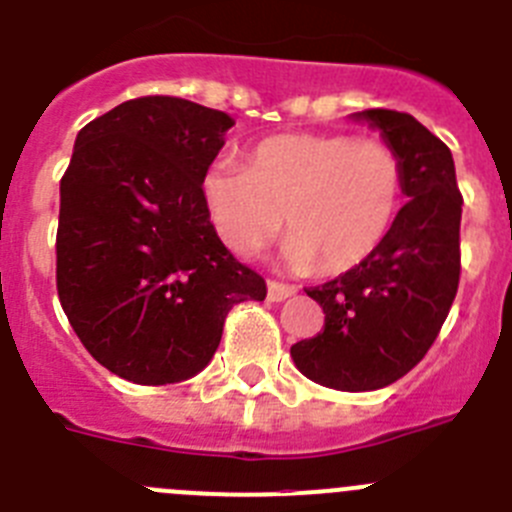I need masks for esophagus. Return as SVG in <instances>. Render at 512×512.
I'll list each match as a JSON object with an SVG mask.
<instances>
[{
	"label": "esophagus",
	"mask_w": 512,
	"mask_h": 512,
	"mask_svg": "<svg viewBox=\"0 0 512 512\" xmlns=\"http://www.w3.org/2000/svg\"><path fill=\"white\" fill-rule=\"evenodd\" d=\"M290 295H295L293 285L278 283V280H267V300H272V303H280V300L290 298Z\"/></svg>",
	"instance_id": "1"
}]
</instances>
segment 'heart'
<instances>
[{"instance_id":"b5f03b06","label":"heart","mask_w":512,"mask_h":512,"mask_svg":"<svg viewBox=\"0 0 512 512\" xmlns=\"http://www.w3.org/2000/svg\"><path fill=\"white\" fill-rule=\"evenodd\" d=\"M202 199L217 237L237 255L262 252L288 222L285 260L338 275L389 237L404 202V164L381 138L278 133L255 143L245 166H209Z\"/></svg>"}]
</instances>
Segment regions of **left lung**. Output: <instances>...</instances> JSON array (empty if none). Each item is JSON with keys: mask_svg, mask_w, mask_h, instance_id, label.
Listing matches in <instances>:
<instances>
[{"mask_svg": "<svg viewBox=\"0 0 512 512\" xmlns=\"http://www.w3.org/2000/svg\"><path fill=\"white\" fill-rule=\"evenodd\" d=\"M404 164L401 207L384 245L305 293L326 313L323 331L290 348L310 381L338 391L394 384L432 348L460 285L462 194L450 148L409 113L369 108Z\"/></svg>", "mask_w": 512, "mask_h": 512, "instance_id": "obj_1", "label": "left lung"}]
</instances>
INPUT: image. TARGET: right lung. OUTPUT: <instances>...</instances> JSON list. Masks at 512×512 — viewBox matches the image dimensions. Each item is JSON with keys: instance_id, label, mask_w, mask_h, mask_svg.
<instances>
[{"instance_id": "add662e5", "label": "right lung", "mask_w": 512, "mask_h": 512, "mask_svg": "<svg viewBox=\"0 0 512 512\" xmlns=\"http://www.w3.org/2000/svg\"><path fill=\"white\" fill-rule=\"evenodd\" d=\"M232 118L143 95L90 121L60 179L57 295L90 356L121 379L176 384L212 361L227 313L267 285L214 232L202 176Z\"/></svg>"}]
</instances>
